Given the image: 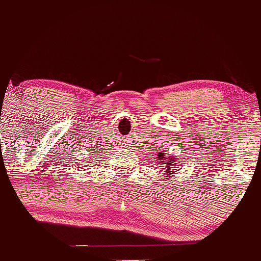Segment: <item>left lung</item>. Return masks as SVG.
Listing matches in <instances>:
<instances>
[{"label":"left lung","mask_w":261,"mask_h":261,"mask_svg":"<svg viewBox=\"0 0 261 261\" xmlns=\"http://www.w3.org/2000/svg\"><path fill=\"white\" fill-rule=\"evenodd\" d=\"M159 160H165V159H167V163H166V166H161V169H165V170H161V174H166L165 179H167L169 177V175H171L172 172H174V170H176V158H172V156H170V158H164V152H160L159 153ZM164 163L165 161H163V163H160L161 165H164Z\"/></svg>","instance_id":"8db88e82"}]
</instances>
